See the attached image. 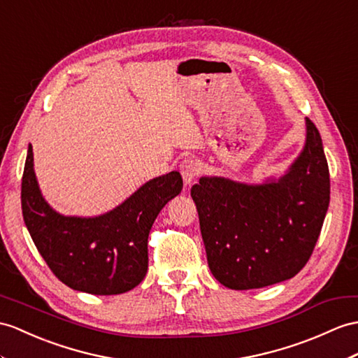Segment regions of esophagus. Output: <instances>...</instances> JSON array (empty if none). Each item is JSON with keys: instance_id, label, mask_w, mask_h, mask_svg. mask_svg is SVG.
Segmentation results:
<instances>
[{"instance_id": "obj_1", "label": "esophagus", "mask_w": 358, "mask_h": 358, "mask_svg": "<svg viewBox=\"0 0 358 358\" xmlns=\"http://www.w3.org/2000/svg\"><path fill=\"white\" fill-rule=\"evenodd\" d=\"M200 173V164L194 158H185L180 164V174L184 178L185 185H189Z\"/></svg>"}]
</instances>
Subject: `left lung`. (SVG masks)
<instances>
[{
    "mask_svg": "<svg viewBox=\"0 0 358 358\" xmlns=\"http://www.w3.org/2000/svg\"><path fill=\"white\" fill-rule=\"evenodd\" d=\"M305 121L303 150L282 178L261 185L200 178L191 188L208 266L228 289L290 280L315 250L329 205V170L319 130Z\"/></svg>",
    "mask_w": 358,
    "mask_h": 358,
    "instance_id": "left-lung-1",
    "label": "left lung"
}]
</instances>
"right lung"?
Masks as SVG:
<instances>
[{
  "mask_svg": "<svg viewBox=\"0 0 358 358\" xmlns=\"http://www.w3.org/2000/svg\"><path fill=\"white\" fill-rule=\"evenodd\" d=\"M179 171L155 178L123 203L99 217H65L43 200L29 145L21 203L34 246L59 281L91 294H120L144 280L147 238L169 200L182 189Z\"/></svg>",
  "mask_w": 358,
  "mask_h": 358,
  "instance_id": "1",
  "label": "right lung"
}]
</instances>
